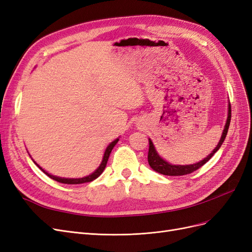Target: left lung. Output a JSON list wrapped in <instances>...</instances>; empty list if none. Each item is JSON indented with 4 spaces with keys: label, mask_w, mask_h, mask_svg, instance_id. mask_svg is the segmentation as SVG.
<instances>
[{
    "label": "left lung",
    "mask_w": 252,
    "mask_h": 252,
    "mask_svg": "<svg viewBox=\"0 0 252 252\" xmlns=\"http://www.w3.org/2000/svg\"><path fill=\"white\" fill-rule=\"evenodd\" d=\"M230 120H231V106L229 103V105H228V117H227V121H226V125L224 127L222 136H220V140L219 144L217 145V147L213 149V151L210 155H208L207 158H205L204 159H202L201 162L196 163V164H192V165H171L168 162L164 161V159L158 155V152L154 146V143H152L151 140L149 139L148 163H149L150 167L158 173L164 174V175H174V177L189 174V173H191L199 168H201L204 164H206L209 161V159L212 158V156L215 155L216 152L220 149V147L222 146V144H223L226 135H227V132H228V128H229V125H230Z\"/></svg>",
    "instance_id": "obj_1"
}]
</instances>
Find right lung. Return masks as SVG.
Returning <instances> with one entry per match:
<instances>
[{
	"mask_svg": "<svg viewBox=\"0 0 252 252\" xmlns=\"http://www.w3.org/2000/svg\"><path fill=\"white\" fill-rule=\"evenodd\" d=\"M118 142H119V139L114 140L113 142H111V143L108 145V147L106 148V150H105V154H104V157H103V159H102V163H101L100 166H98V168H97L94 172H93L91 174L87 175V177H84V178H80V179H66V178L56 177V175H51V174H49L48 172L45 171L44 169H42V167H40L36 163H35V164L37 165V167H39V168H40L45 174L48 175L49 178H51L52 180H55V181H57V182H59V183H63V184H83V183L91 182V181H94V180H95L96 178L100 177V175L102 174V172H103L104 169H105L106 164H107V161H108V158H109L111 150L113 149L114 146H116V144H117Z\"/></svg>",
	"mask_w": 252,
	"mask_h": 252,
	"instance_id": "obj_1",
	"label": "right lung"
}]
</instances>
